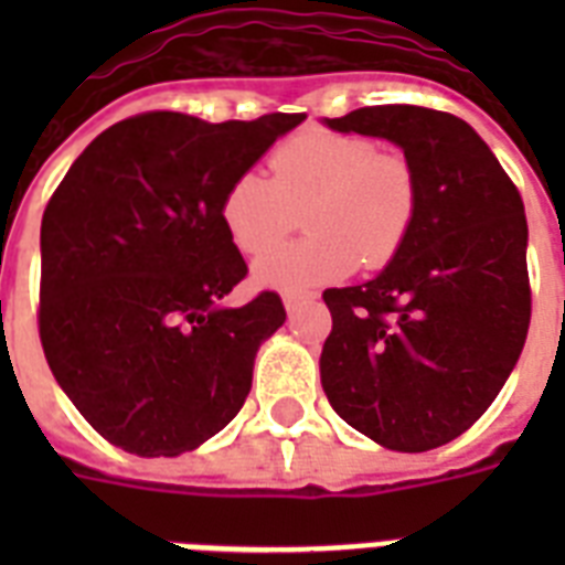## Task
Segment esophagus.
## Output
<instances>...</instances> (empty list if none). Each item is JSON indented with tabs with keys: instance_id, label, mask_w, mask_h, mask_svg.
<instances>
[{
	"instance_id": "esophagus-1",
	"label": "esophagus",
	"mask_w": 565,
	"mask_h": 565,
	"mask_svg": "<svg viewBox=\"0 0 565 565\" xmlns=\"http://www.w3.org/2000/svg\"><path fill=\"white\" fill-rule=\"evenodd\" d=\"M305 299H310V292H284V308H287V313H292Z\"/></svg>"
}]
</instances>
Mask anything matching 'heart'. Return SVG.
<instances>
[{
    "label": "heart",
    "mask_w": 565,
    "mask_h": 565,
    "mask_svg": "<svg viewBox=\"0 0 565 565\" xmlns=\"http://www.w3.org/2000/svg\"><path fill=\"white\" fill-rule=\"evenodd\" d=\"M273 179L239 172L222 195V222L239 252L257 257L280 245L306 211L311 234L257 260L255 281L299 292L354 273L381 269L402 252L416 220V172L398 149L363 135L301 128L269 158Z\"/></svg>",
    "instance_id": "1"
}]
</instances>
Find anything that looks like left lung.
<instances>
[{"label": "left lung", "mask_w": 565, "mask_h": 565, "mask_svg": "<svg viewBox=\"0 0 565 565\" xmlns=\"http://www.w3.org/2000/svg\"><path fill=\"white\" fill-rule=\"evenodd\" d=\"M326 126L402 146L419 202L384 273L322 292L334 322L319 358L322 390L377 446H446L481 419L525 345L531 284L522 195L490 146L455 114L375 105Z\"/></svg>", "instance_id": "1"}]
</instances>
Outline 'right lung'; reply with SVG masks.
<instances>
[{
    "label": "right lung",
    "instance_id": "right-lung-1",
    "mask_svg": "<svg viewBox=\"0 0 565 565\" xmlns=\"http://www.w3.org/2000/svg\"><path fill=\"white\" fill-rule=\"evenodd\" d=\"M305 114L149 110L102 131L40 225V343L70 402L128 455L193 451L239 413L278 292L222 308L248 266L222 222L239 172Z\"/></svg>",
    "mask_w": 565,
    "mask_h": 565
}]
</instances>
